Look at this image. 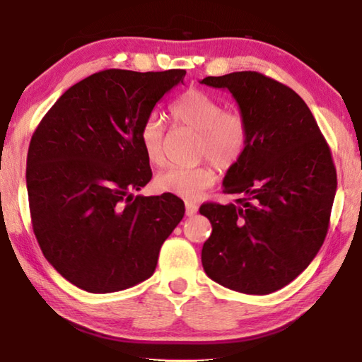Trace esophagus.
<instances>
[{
    "instance_id": "obj_1",
    "label": "esophagus",
    "mask_w": 362,
    "mask_h": 362,
    "mask_svg": "<svg viewBox=\"0 0 362 362\" xmlns=\"http://www.w3.org/2000/svg\"><path fill=\"white\" fill-rule=\"evenodd\" d=\"M185 209H187V216L191 218V216H194V214L197 213L199 206L196 204H193V202H187L185 204Z\"/></svg>"
}]
</instances>
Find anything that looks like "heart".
Segmentation results:
<instances>
[{"mask_svg":"<svg viewBox=\"0 0 362 362\" xmlns=\"http://www.w3.org/2000/svg\"><path fill=\"white\" fill-rule=\"evenodd\" d=\"M179 124L201 136L197 152L219 169H230L240 163L249 143V124L243 113L224 110L216 98L202 90L185 91L171 107ZM140 143L146 158L152 165L165 163V124L157 113L149 115L140 129ZM216 180V173L209 165L197 168H168L156 175V188L188 201L201 197Z\"/></svg>","mask_w":362,"mask_h":362,"instance_id":"obj_1","label":"heart"}]
</instances>
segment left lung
Returning <instances> with one entry per match:
<instances>
[{
  "label": "left lung",
  "mask_w": 362,
  "mask_h": 362,
  "mask_svg": "<svg viewBox=\"0 0 362 362\" xmlns=\"http://www.w3.org/2000/svg\"><path fill=\"white\" fill-rule=\"evenodd\" d=\"M228 90L249 124V143L222 187L238 204H204L213 232L205 274L222 286L264 296L302 274L324 244L337 179L332 152L294 90L257 71L209 76Z\"/></svg>",
  "instance_id": "1"
}]
</instances>
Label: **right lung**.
Masks as SVG:
<instances>
[{"label":"right lung","mask_w":362,"mask_h":362,"mask_svg":"<svg viewBox=\"0 0 362 362\" xmlns=\"http://www.w3.org/2000/svg\"><path fill=\"white\" fill-rule=\"evenodd\" d=\"M185 70H105L74 83L30 138L26 187L45 258L93 294L148 280L185 214L174 194L134 196L151 180L140 129Z\"/></svg>","instance_id":"add662e5"}]
</instances>
